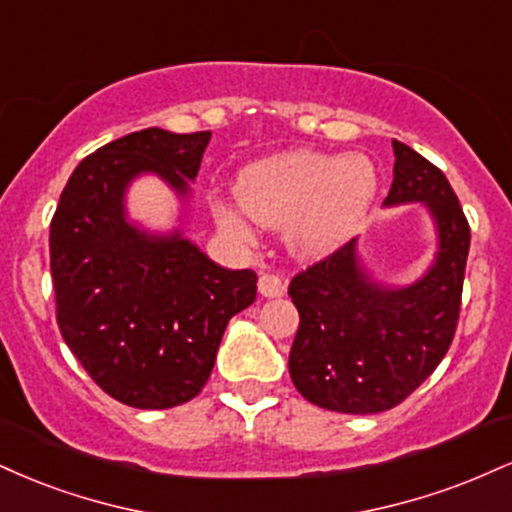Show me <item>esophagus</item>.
Segmentation results:
<instances>
[{"label": "esophagus", "mask_w": 512, "mask_h": 512, "mask_svg": "<svg viewBox=\"0 0 512 512\" xmlns=\"http://www.w3.org/2000/svg\"><path fill=\"white\" fill-rule=\"evenodd\" d=\"M257 286H260V293L264 298H281L283 291H286V283H283L281 276L272 272H262Z\"/></svg>", "instance_id": "1"}]
</instances>
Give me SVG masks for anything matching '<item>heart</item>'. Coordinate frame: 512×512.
I'll list each match as a JSON object with an SVG mask.
<instances>
[{
	"label": "heart",
	"instance_id": "obj_1",
	"mask_svg": "<svg viewBox=\"0 0 512 512\" xmlns=\"http://www.w3.org/2000/svg\"><path fill=\"white\" fill-rule=\"evenodd\" d=\"M377 195V171L365 157H331L293 150L250 164L238 176V205L257 224L288 226V243L307 257L346 243L365 221ZM243 212L214 205L219 226L240 240H252Z\"/></svg>",
	"mask_w": 512,
	"mask_h": 512
}]
</instances>
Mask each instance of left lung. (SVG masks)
Returning <instances> with one entry per match:
<instances>
[{
	"label": "left lung",
	"mask_w": 512,
	"mask_h": 512,
	"mask_svg": "<svg viewBox=\"0 0 512 512\" xmlns=\"http://www.w3.org/2000/svg\"><path fill=\"white\" fill-rule=\"evenodd\" d=\"M393 183L384 205L424 202L439 231L436 262L408 288L369 279L355 240L293 276L300 324L288 372L324 410L374 415L403 403L439 367L458 329L470 224L441 169L393 140Z\"/></svg>",
	"instance_id": "8db88e82"
}]
</instances>
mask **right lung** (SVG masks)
Wrapping results in <instances>:
<instances>
[{"instance_id":"obj_1","label":"right lung","mask_w":512,"mask_h":512,"mask_svg":"<svg viewBox=\"0 0 512 512\" xmlns=\"http://www.w3.org/2000/svg\"><path fill=\"white\" fill-rule=\"evenodd\" d=\"M209 135L145 128L100 147L76 166L49 226L61 336L90 379L131 408L195 398L229 319L255 303L252 269L219 267L181 233L147 236L123 217L128 181L145 171L186 195Z\"/></svg>"}]
</instances>
